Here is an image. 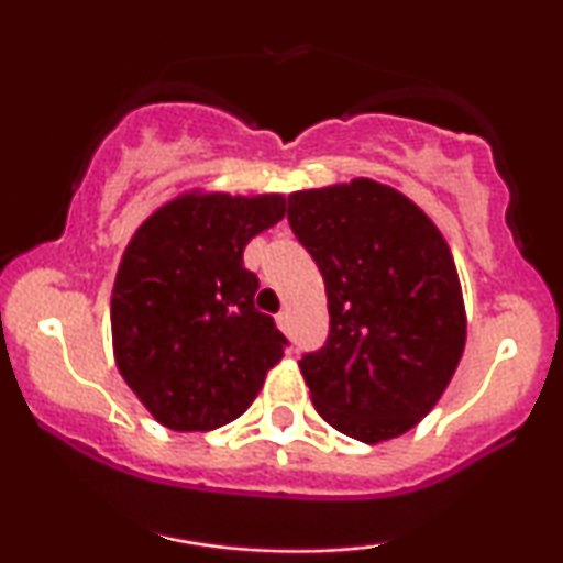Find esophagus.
Returning <instances> with one entry per match:
<instances>
[{
  "instance_id": "34e87169",
  "label": "esophagus",
  "mask_w": 563,
  "mask_h": 563,
  "mask_svg": "<svg viewBox=\"0 0 563 563\" xmlns=\"http://www.w3.org/2000/svg\"><path fill=\"white\" fill-rule=\"evenodd\" d=\"M277 328H280V331H288V312L277 314Z\"/></svg>"
}]
</instances>
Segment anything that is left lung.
I'll use <instances>...</instances> for the list:
<instances>
[{
  "mask_svg": "<svg viewBox=\"0 0 563 563\" xmlns=\"http://www.w3.org/2000/svg\"><path fill=\"white\" fill-rule=\"evenodd\" d=\"M288 222L325 280L331 333L299 360L314 410L378 444L418 426L466 349V307L442 232L405 192L357 177L296 190Z\"/></svg>",
  "mask_w": 563,
  "mask_h": 563,
  "instance_id": "obj_1",
  "label": "left lung"
}]
</instances>
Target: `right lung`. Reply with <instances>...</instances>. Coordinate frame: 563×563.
I'll list each match as a JSON object with an SVG mask.
<instances>
[{
  "instance_id": "add662e5",
  "label": "right lung",
  "mask_w": 563,
  "mask_h": 563,
  "mask_svg": "<svg viewBox=\"0 0 563 563\" xmlns=\"http://www.w3.org/2000/svg\"><path fill=\"white\" fill-rule=\"evenodd\" d=\"M286 217L280 192L187 190L134 230L111 296L113 357L145 410L172 431L235 421L283 357L286 335L254 307L243 249Z\"/></svg>"
}]
</instances>
